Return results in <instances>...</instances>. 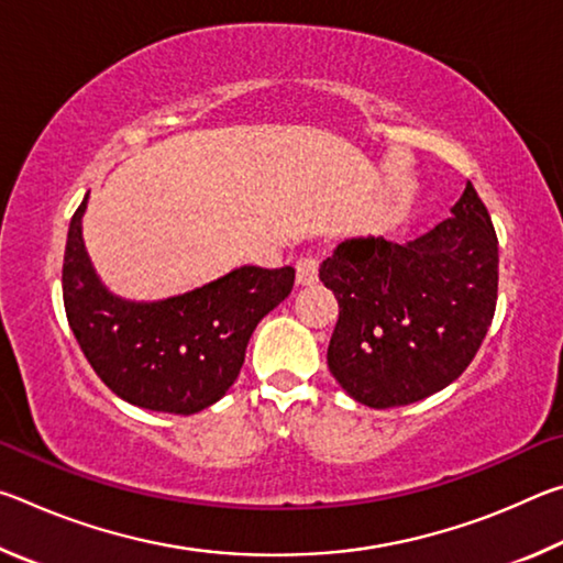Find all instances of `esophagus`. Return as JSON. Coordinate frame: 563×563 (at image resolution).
Segmentation results:
<instances>
[{
    "mask_svg": "<svg viewBox=\"0 0 563 563\" xmlns=\"http://www.w3.org/2000/svg\"><path fill=\"white\" fill-rule=\"evenodd\" d=\"M318 258H300L295 271H298V285H312L318 283Z\"/></svg>",
    "mask_w": 563,
    "mask_h": 563,
    "instance_id": "1",
    "label": "esophagus"
}]
</instances>
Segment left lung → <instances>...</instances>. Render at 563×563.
Here are the masks:
<instances>
[{"label":"left lung","mask_w":563,"mask_h":563,"mask_svg":"<svg viewBox=\"0 0 563 563\" xmlns=\"http://www.w3.org/2000/svg\"><path fill=\"white\" fill-rule=\"evenodd\" d=\"M340 318L328 367L360 405L419 402L460 377L497 308L499 243L466 180L452 218L407 243L360 235L320 265Z\"/></svg>","instance_id":"8db88e82"}]
</instances>
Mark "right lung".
Instances as JSON below:
<instances>
[{"instance_id": "obj_1", "label": "right lung", "mask_w": 563, "mask_h": 563, "mask_svg": "<svg viewBox=\"0 0 563 563\" xmlns=\"http://www.w3.org/2000/svg\"><path fill=\"white\" fill-rule=\"evenodd\" d=\"M89 194L69 223L64 308L93 373L113 395L151 412L196 415L235 383L258 322L288 298L295 271L241 265L164 300H129L99 278L84 245Z\"/></svg>"}]
</instances>
